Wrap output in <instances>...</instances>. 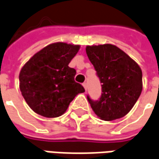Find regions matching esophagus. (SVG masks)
<instances>
[{"mask_svg":"<svg viewBox=\"0 0 159 159\" xmlns=\"http://www.w3.org/2000/svg\"><path fill=\"white\" fill-rule=\"evenodd\" d=\"M83 86H84V89H85V90H87V84H86V83H84V84H83Z\"/></svg>","mask_w":159,"mask_h":159,"instance_id":"34e87169","label":"esophagus"}]
</instances>
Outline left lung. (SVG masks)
I'll return each mask as SVG.
<instances>
[{
  "label": "left lung",
  "instance_id": "8db88e82",
  "mask_svg": "<svg viewBox=\"0 0 159 159\" xmlns=\"http://www.w3.org/2000/svg\"><path fill=\"white\" fill-rule=\"evenodd\" d=\"M86 53L102 84L99 100L93 101L87 97L95 114L105 121L125 116L142 92L140 67L126 53L112 44L87 46Z\"/></svg>",
  "mask_w": 159,
  "mask_h": 159
}]
</instances>
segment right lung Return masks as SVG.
<instances>
[{
    "mask_svg": "<svg viewBox=\"0 0 159 159\" xmlns=\"http://www.w3.org/2000/svg\"><path fill=\"white\" fill-rule=\"evenodd\" d=\"M79 45L55 43L35 53L21 68L20 89L32 111L45 117L61 116L84 88L75 82L76 71L69 63Z\"/></svg>",
    "mask_w": 159,
    "mask_h": 159,
    "instance_id": "right-lung-1",
    "label": "right lung"
}]
</instances>
